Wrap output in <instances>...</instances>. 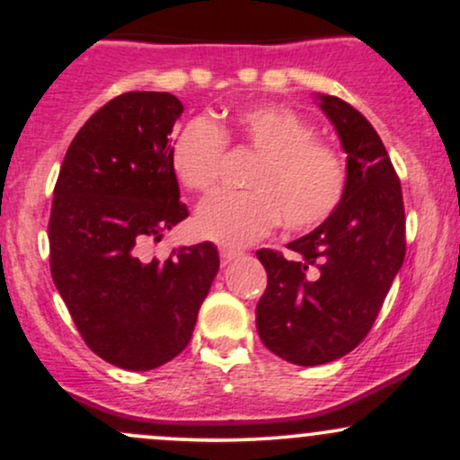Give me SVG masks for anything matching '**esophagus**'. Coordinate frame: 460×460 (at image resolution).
<instances>
[{
	"label": "esophagus",
	"mask_w": 460,
	"mask_h": 460,
	"mask_svg": "<svg viewBox=\"0 0 460 460\" xmlns=\"http://www.w3.org/2000/svg\"><path fill=\"white\" fill-rule=\"evenodd\" d=\"M235 257H240V252L231 251V248H220V261H223V266H226V263L234 261Z\"/></svg>",
	"instance_id": "obj_1"
}]
</instances>
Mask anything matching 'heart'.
<instances>
[{
	"label": "heart",
	"mask_w": 460,
	"mask_h": 460,
	"mask_svg": "<svg viewBox=\"0 0 460 460\" xmlns=\"http://www.w3.org/2000/svg\"><path fill=\"white\" fill-rule=\"evenodd\" d=\"M226 142L257 153L246 192H216L199 205L194 231L223 246H246L279 220L289 229L320 225L340 205L346 166L340 151L314 138V129L283 105H251L216 125L192 119L172 136L168 160L190 192H208L218 177Z\"/></svg>",
	"instance_id": "b5f03b06"
}]
</instances>
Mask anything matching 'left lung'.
I'll return each mask as SVG.
<instances>
[{
  "label": "left lung",
  "instance_id": "1",
  "mask_svg": "<svg viewBox=\"0 0 460 460\" xmlns=\"http://www.w3.org/2000/svg\"><path fill=\"white\" fill-rule=\"evenodd\" d=\"M318 99L346 151L344 197L318 229L289 242L296 257L257 251L268 274L257 332L296 366L335 361L366 340L406 251L402 188L383 140L350 103Z\"/></svg>",
  "mask_w": 460,
  "mask_h": 460
}]
</instances>
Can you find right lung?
I'll list each match as a JSON object with an SVG mask.
<instances>
[{"instance_id":"1","label":"right lung","mask_w":460,"mask_h":460,"mask_svg":"<svg viewBox=\"0 0 460 460\" xmlns=\"http://www.w3.org/2000/svg\"><path fill=\"white\" fill-rule=\"evenodd\" d=\"M183 105L171 93H125L97 110L68 146L49 218L51 277L86 346L146 372L175 358L218 272L212 242L166 261L142 246L188 218L168 160Z\"/></svg>"}]
</instances>
